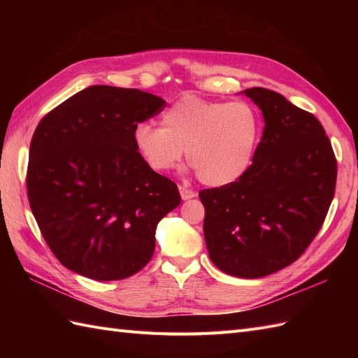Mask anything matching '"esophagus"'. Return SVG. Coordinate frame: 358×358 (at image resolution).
I'll list each match as a JSON object with an SVG mask.
<instances>
[{
  "label": "esophagus",
  "instance_id": "1",
  "mask_svg": "<svg viewBox=\"0 0 358 358\" xmlns=\"http://www.w3.org/2000/svg\"><path fill=\"white\" fill-rule=\"evenodd\" d=\"M178 189H180L181 199H183V200H191V199H194V196L196 195V194L192 191V189H187V187H185V186H180Z\"/></svg>",
  "mask_w": 358,
  "mask_h": 358
}]
</instances>
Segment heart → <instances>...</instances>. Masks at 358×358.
<instances>
[{
    "mask_svg": "<svg viewBox=\"0 0 358 358\" xmlns=\"http://www.w3.org/2000/svg\"><path fill=\"white\" fill-rule=\"evenodd\" d=\"M260 117L246 101H214L185 95L162 117V127L140 123L134 144L155 172L173 169L186 150L187 162L208 186L237 181L252 163Z\"/></svg>",
    "mask_w": 358,
    "mask_h": 358,
    "instance_id": "1",
    "label": "heart"
}]
</instances>
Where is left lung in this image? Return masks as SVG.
<instances>
[{"label":"left lung","instance_id":"left-lung-1","mask_svg":"<svg viewBox=\"0 0 358 358\" xmlns=\"http://www.w3.org/2000/svg\"><path fill=\"white\" fill-rule=\"evenodd\" d=\"M245 95L264 118L252 164L234 183L199 195L212 263L260 278L292 264L315 238L336 192L337 159L313 113L264 87Z\"/></svg>","mask_w":358,"mask_h":358}]
</instances>
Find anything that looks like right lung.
I'll return each instance as SVG.
<instances>
[{
    "label": "right lung",
    "mask_w": 358,
    "mask_h": 358,
    "mask_svg": "<svg viewBox=\"0 0 358 358\" xmlns=\"http://www.w3.org/2000/svg\"><path fill=\"white\" fill-rule=\"evenodd\" d=\"M138 89L90 86L40 121L27 196L58 262L98 281L123 280L154 255L159 220L178 206L177 185L152 171L134 129L164 109Z\"/></svg>",
    "instance_id": "1"
}]
</instances>
